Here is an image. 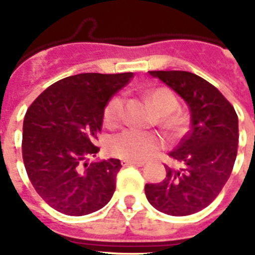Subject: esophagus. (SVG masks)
Segmentation results:
<instances>
[{"label":"esophagus","instance_id":"1","mask_svg":"<svg viewBox=\"0 0 255 255\" xmlns=\"http://www.w3.org/2000/svg\"><path fill=\"white\" fill-rule=\"evenodd\" d=\"M122 164L123 165H136V167H143L145 161H141V160H122Z\"/></svg>","mask_w":255,"mask_h":255}]
</instances>
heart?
Returning a JSON list of instances; mask_svg holds the SVG:
<instances>
[{
    "label": "heart",
    "mask_w": 255,
    "mask_h": 255,
    "mask_svg": "<svg viewBox=\"0 0 255 255\" xmlns=\"http://www.w3.org/2000/svg\"><path fill=\"white\" fill-rule=\"evenodd\" d=\"M147 96L156 112L163 116V127L173 132L181 131L184 120L180 115L172 114L178 107V100L173 92L168 88H155L148 92ZM123 96L115 95L111 98L104 108V123L110 127L119 123L123 116ZM161 144V139L156 133L128 128L112 136L108 141V148L112 155L120 159L144 160L159 151Z\"/></svg>",
    "instance_id": "obj_1"
}]
</instances>
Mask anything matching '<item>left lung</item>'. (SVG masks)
Instances as JSON below:
<instances>
[{"mask_svg": "<svg viewBox=\"0 0 255 255\" xmlns=\"http://www.w3.org/2000/svg\"><path fill=\"white\" fill-rule=\"evenodd\" d=\"M173 90L190 112V131L169 156L159 184H145L155 209L169 216L200 212L217 197L230 177L238 147V118L233 106L209 82L189 71H149Z\"/></svg>", "mask_w": 255, "mask_h": 255, "instance_id": "8db88e82", "label": "left lung"}]
</instances>
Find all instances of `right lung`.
I'll return each mask as SVG.
<instances>
[{"label": "right lung", "instance_id": "obj_1", "mask_svg": "<svg viewBox=\"0 0 255 255\" xmlns=\"http://www.w3.org/2000/svg\"><path fill=\"white\" fill-rule=\"evenodd\" d=\"M133 77L78 74L55 82L34 100L23 119L22 157L37 193L53 209L86 216L102 209L115 192L120 160L88 161L108 100Z\"/></svg>", "mask_w": 255, "mask_h": 255}]
</instances>
